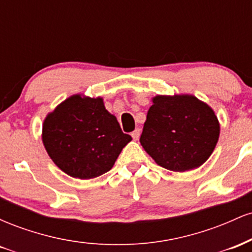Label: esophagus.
<instances>
[{
	"mask_svg": "<svg viewBox=\"0 0 252 252\" xmlns=\"http://www.w3.org/2000/svg\"><path fill=\"white\" fill-rule=\"evenodd\" d=\"M140 135H141V130H140V129H135L134 131L131 132L132 138H134L135 141H136V140H138V137H140Z\"/></svg>",
	"mask_w": 252,
	"mask_h": 252,
	"instance_id": "34e87169",
	"label": "esophagus"
}]
</instances>
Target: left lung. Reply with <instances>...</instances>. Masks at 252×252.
<instances>
[{
  "label": "left lung",
  "mask_w": 252,
  "mask_h": 252,
  "mask_svg": "<svg viewBox=\"0 0 252 252\" xmlns=\"http://www.w3.org/2000/svg\"><path fill=\"white\" fill-rule=\"evenodd\" d=\"M140 142L158 166L186 172L207 161L220 134L209 104L193 94L153 97Z\"/></svg>",
  "instance_id": "obj_1"
}]
</instances>
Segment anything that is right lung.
Segmentation results:
<instances>
[{"label": "right lung", "instance_id": "obj_1", "mask_svg": "<svg viewBox=\"0 0 252 252\" xmlns=\"http://www.w3.org/2000/svg\"><path fill=\"white\" fill-rule=\"evenodd\" d=\"M42 143L54 163L67 175L94 179L114 167L132 140L102 97L72 94L48 112L42 123Z\"/></svg>", "mask_w": 252, "mask_h": 252}]
</instances>
